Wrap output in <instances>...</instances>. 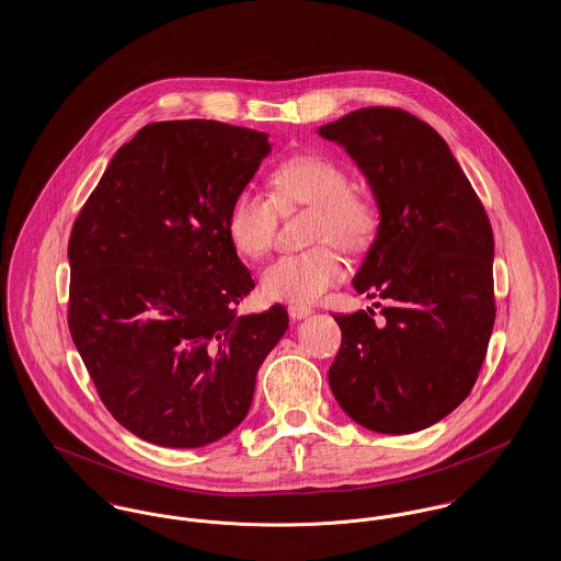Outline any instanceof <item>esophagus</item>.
Here are the masks:
<instances>
[{
	"label": "esophagus",
	"mask_w": 561,
	"mask_h": 561,
	"mask_svg": "<svg viewBox=\"0 0 561 561\" xmlns=\"http://www.w3.org/2000/svg\"><path fill=\"white\" fill-rule=\"evenodd\" d=\"M313 311H311V307H302V305H290L288 307V316L293 318V320H305V318H309Z\"/></svg>",
	"instance_id": "obj_1"
}]
</instances>
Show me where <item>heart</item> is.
I'll list each match as a JSON object with an SVG mask.
<instances>
[{"instance_id":"obj_1","label":"heart","mask_w":561,"mask_h":561,"mask_svg":"<svg viewBox=\"0 0 561 561\" xmlns=\"http://www.w3.org/2000/svg\"><path fill=\"white\" fill-rule=\"evenodd\" d=\"M309 208L305 252L275 259L261 275L268 300L313 305L345 277V261L333 244L347 252L366 250L378 231L380 216L373 197L351 188L347 170L325 156L302 153L279 161L268 179V195L243 187L229 204L227 238L243 259L265 256L275 238L277 210ZM334 240L333 244L329 241Z\"/></svg>"}]
</instances>
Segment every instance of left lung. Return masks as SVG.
<instances>
[{"instance_id":"8db88e82","label":"left lung","mask_w":561,"mask_h":561,"mask_svg":"<svg viewBox=\"0 0 561 561\" xmlns=\"http://www.w3.org/2000/svg\"><path fill=\"white\" fill-rule=\"evenodd\" d=\"M318 133L347 149L380 225L357 271L374 311L334 316L343 343L328 380L341 408L376 433H414L448 416L480 374L494 305V236L446 140L396 107H366Z\"/></svg>"}]
</instances>
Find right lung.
Instances as JSON below:
<instances>
[{
	"instance_id": "obj_1",
	"label": "right lung",
	"mask_w": 561,
	"mask_h": 561,
	"mask_svg": "<svg viewBox=\"0 0 561 561\" xmlns=\"http://www.w3.org/2000/svg\"><path fill=\"white\" fill-rule=\"evenodd\" d=\"M267 134L156 122L117 149L69 238V332L113 419L165 448H199L245 419L288 311L238 316L254 288L229 204Z\"/></svg>"
}]
</instances>
